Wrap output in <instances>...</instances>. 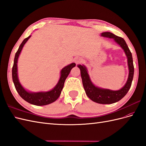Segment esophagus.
<instances>
[{
    "instance_id": "34e87169",
    "label": "esophagus",
    "mask_w": 146,
    "mask_h": 146,
    "mask_svg": "<svg viewBox=\"0 0 146 146\" xmlns=\"http://www.w3.org/2000/svg\"><path fill=\"white\" fill-rule=\"evenodd\" d=\"M82 61V58H78V57H77V58H76L74 59V62L76 63V64H78V63H81Z\"/></svg>"
}]
</instances>
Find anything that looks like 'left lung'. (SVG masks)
Masks as SVG:
<instances>
[{"mask_svg": "<svg viewBox=\"0 0 146 146\" xmlns=\"http://www.w3.org/2000/svg\"><path fill=\"white\" fill-rule=\"evenodd\" d=\"M100 36L113 39L114 41L123 50L127 59L129 68V76L125 85L119 90H111L96 86L91 80L86 66L83 64H78L77 67L80 70L83 86L88 98L94 102L98 104H111L122 99L130 90L134 74L133 58L129 47L122 38L110 32H103L100 34Z\"/></svg>", "mask_w": 146, "mask_h": 146, "instance_id": "8db88e82", "label": "left lung"}]
</instances>
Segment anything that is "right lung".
<instances>
[{
    "instance_id": "obj_1",
    "label": "right lung",
    "mask_w": 146,
    "mask_h": 146,
    "mask_svg": "<svg viewBox=\"0 0 146 146\" xmlns=\"http://www.w3.org/2000/svg\"><path fill=\"white\" fill-rule=\"evenodd\" d=\"M31 35L24 39V41L21 44V45L15 54L14 64L12 68V78L14 83L16 90L18 92L19 96L27 102L36 106H43L53 103L58 99L60 97L61 91H62L64 82L66 78L69 74L70 70L76 66V63H72L68 66H66L60 71V77L58 83L54 88L48 91H39L32 92L29 91L21 85L18 78V71H17V61L21 52L25 44L27 42Z\"/></svg>"
}]
</instances>
